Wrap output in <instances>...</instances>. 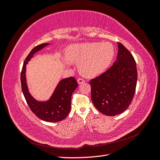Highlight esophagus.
I'll return each instance as SVG.
<instances>
[{
	"label": "esophagus",
	"mask_w": 160,
	"mask_h": 160,
	"mask_svg": "<svg viewBox=\"0 0 160 160\" xmlns=\"http://www.w3.org/2000/svg\"><path fill=\"white\" fill-rule=\"evenodd\" d=\"M85 81L83 79H82V78H78V79H77V83H78L79 84L83 83H85Z\"/></svg>",
	"instance_id": "obj_1"
}]
</instances>
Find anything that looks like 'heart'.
<instances>
[{
    "label": "heart",
    "mask_w": 160,
    "mask_h": 160,
    "mask_svg": "<svg viewBox=\"0 0 160 160\" xmlns=\"http://www.w3.org/2000/svg\"><path fill=\"white\" fill-rule=\"evenodd\" d=\"M67 58L79 62V69L86 77H95L103 73L111 65L115 49L109 42L79 43L69 46L66 51Z\"/></svg>",
    "instance_id": "heart-1"
}]
</instances>
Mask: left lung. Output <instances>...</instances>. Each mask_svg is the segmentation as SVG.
I'll return each mask as SVG.
<instances>
[{"instance_id":"left-lung-1","label":"left lung","mask_w":160,"mask_h":160,"mask_svg":"<svg viewBox=\"0 0 160 160\" xmlns=\"http://www.w3.org/2000/svg\"><path fill=\"white\" fill-rule=\"evenodd\" d=\"M138 80L133 55L118 42L117 60L103 74L89 81L91 100L96 109L108 116L123 113L132 101Z\"/></svg>"}]
</instances>
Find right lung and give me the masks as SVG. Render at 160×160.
I'll return each mask as SVG.
<instances>
[{"label": "right lung", "mask_w": 160, "mask_h": 160, "mask_svg": "<svg viewBox=\"0 0 160 160\" xmlns=\"http://www.w3.org/2000/svg\"><path fill=\"white\" fill-rule=\"evenodd\" d=\"M48 45L49 43L38 45L33 48L28 55L23 63L21 74V81L24 97L32 112L43 121L54 123L64 119L69 113L71 96L78 84L74 77H68L62 79L59 82L49 100L42 102L35 100L31 96L28 91L26 81V65L35 53Z\"/></svg>", "instance_id": "right-lung-1"}]
</instances>
